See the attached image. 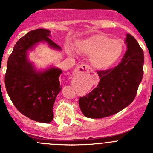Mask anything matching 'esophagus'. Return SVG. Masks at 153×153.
Wrapping results in <instances>:
<instances>
[{"instance_id": "esophagus-1", "label": "esophagus", "mask_w": 153, "mask_h": 153, "mask_svg": "<svg viewBox=\"0 0 153 153\" xmlns=\"http://www.w3.org/2000/svg\"><path fill=\"white\" fill-rule=\"evenodd\" d=\"M90 67H89L88 65L83 63V64L79 65V66L75 69V73L76 74H82V73L86 72V71H90Z\"/></svg>"}]
</instances>
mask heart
Wrapping results in <instances>:
<instances>
[{
  "instance_id": "1",
  "label": "heart",
  "mask_w": 153,
  "mask_h": 153,
  "mask_svg": "<svg viewBox=\"0 0 153 153\" xmlns=\"http://www.w3.org/2000/svg\"><path fill=\"white\" fill-rule=\"evenodd\" d=\"M124 46L120 40H114L103 33L95 34L77 44V50L90 56V62L97 70H107L120 59Z\"/></svg>"
}]
</instances>
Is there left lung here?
<instances>
[{
	"label": "left lung",
	"instance_id": "1",
	"mask_svg": "<svg viewBox=\"0 0 153 153\" xmlns=\"http://www.w3.org/2000/svg\"><path fill=\"white\" fill-rule=\"evenodd\" d=\"M127 50L114 68L97 71L100 82L79 100L85 117L100 119L119 113L133 101L143 76L144 53L137 40L126 34Z\"/></svg>",
	"mask_w": 153,
	"mask_h": 153
}]
</instances>
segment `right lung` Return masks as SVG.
<instances>
[{"label": "right lung", "instance_id": "obj_1", "mask_svg": "<svg viewBox=\"0 0 153 153\" xmlns=\"http://www.w3.org/2000/svg\"><path fill=\"white\" fill-rule=\"evenodd\" d=\"M51 31L36 29L19 39L8 58L5 86L8 96L17 110L36 122L48 123L53 119V107L62 87V70L52 67L37 71L27 59L28 51L40 42H46L53 49L60 46L49 38Z\"/></svg>", "mask_w": 153, "mask_h": 153}]
</instances>
